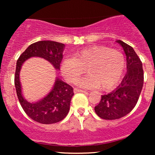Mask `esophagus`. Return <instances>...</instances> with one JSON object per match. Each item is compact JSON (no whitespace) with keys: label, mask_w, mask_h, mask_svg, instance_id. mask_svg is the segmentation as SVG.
<instances>
[{"label":"esophagus","mask_w":155,"mask_h":155,"mask_svg":"<svg viewBox=\"0 0 155 155\" xmlns=\"http://www.w3.org/2000/svg\"><path fill=\"white\" fill-rule=\"evenodd\" d=\"M74 91L75 93H77V92H86V91H84V90H79V89H77V88H74Z\"/></svg>","instance_id":"obj_1"}]
</instances>
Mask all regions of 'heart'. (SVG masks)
Masks as SVG:
<instances>
[{"label": "heart", "mask_w": 155, "mask_h": 155, "mask_svg": "<svg viewBox=\"0 0 155 155\" xmlns=\"http://www.w3.org/2000/svg\"><path fill=\"white\" fill-rule=\"evenodd\" d=\"M125 65L121 51L104 46H92L76 51L73 58H65L60 68L64 78L71 83L75 82L86 68L89 75L77 80L79 87L110 90L120 82Z\"/></svg>", "instance_id": "obj_1"}]
</instances>
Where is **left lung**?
Wrapping results in <instances>:
<instances>
[{"mask_svg":"<svg viewBox=\"0 0 155 155\" xmlns=\"http://www.w3.org/2000/svg\"><path fill=\"white\" fill-rule=\"evenodd\" d=\"M116 41L122 46L126 54L127 74L114 90L101 95L100 103L95 107L97 116L108 120L122 118L132 111L138 102L143 84L142 63L136 51L122 41Z\"/></svg>","mask_w":155,"mask_h":155,"instance_id":"obj_1","label":"left lung"}]
</instances>
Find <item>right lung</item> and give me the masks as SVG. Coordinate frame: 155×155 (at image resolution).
I'll list each match as a JSON object with an SVG mask.
<instances>
[{"instance_id":"right-lung-1","label":"right lung","mask_w":155,"mask_h":155,"mask_svg":"<svg viewBox=\"0 0 155 155\" xmlns=\"http://www.w3.org/2000/svg\"><path fill=\"white\" fill-rule=\"evenodd\" d=\"M65 44L53 41H41L32 44L19 56L17 62L15 84L21 106L30 118L41 124H53L63 120L70 109L74 95L73 87L56 78L54 87L45 97L36 102H29L22 95L19 74L23 63L33 57L41 58L49 61L56 70H60Z\"/></svg>"}]
</instances>
